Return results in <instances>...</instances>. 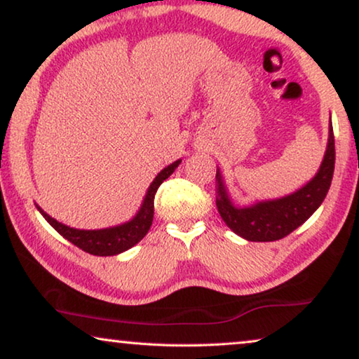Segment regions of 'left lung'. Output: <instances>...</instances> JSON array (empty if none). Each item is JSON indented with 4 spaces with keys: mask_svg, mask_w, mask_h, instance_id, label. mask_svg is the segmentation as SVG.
Masks as SVG:
<instances>
[{
    "mask_svg": "<svg viewBox=\"0 0 359 359\" xmlns=\"http://www.w3.org/2000/svg\"><path fill=\"white\" fill-rule=\"evenodd\" d=\"M334 144L330 122L326 154L314 178L289 196L255 202L249 207L234 205L226 189L223 175L217 168V207L226 226L237 236L252 242L279 241L295 231L318 210L327 196L335 163Z\"/></svg>",
    "mask_w": 359,
    "mask_h": 359,
    "instance_id": "8db88e82",
    "label": "left lung"
}]
</instances>
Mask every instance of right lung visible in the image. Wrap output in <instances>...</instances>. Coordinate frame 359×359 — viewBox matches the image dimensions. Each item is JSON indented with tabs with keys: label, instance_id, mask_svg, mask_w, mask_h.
Instances as JSON below:
<instances>
[{
	"label": "right lung",
	"instance_id": "add662e5",
	"mask_svg": "<svg viewBox=\"0 0 359 359\" xmlns=\"http://www.w3.org/2000/svg\"><path fill=\"white\" fill-rule=\"evenodd\" d=\"M181 161H176L170 163L168 167H165L161 173L156 176V180L152 181L151 186L146 192L144 201H142L140 210L135 215L130 222L122 223L118 226H112V228H104V229H76L70 228L67 224L59 223L57 219L43 210L41 207L36 208L43 217H45L46 222L53 226L57 233L65 237V239L70 241L72 244L79 247V249L85 250L91 255L97 257H110V255H118L125 250L131 249V247L136 245L142 237L147 234L149 228H151L152 219H154V197H156V192L165 180L172 175Z\"/></svg>",
	"mask_w": 359,
	"mask_h": 359
}]
</instances>
